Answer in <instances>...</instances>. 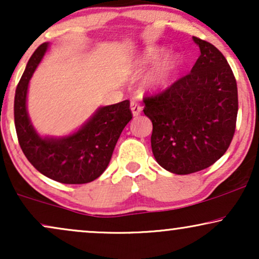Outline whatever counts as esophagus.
I'll return each instance as SVG.
<instances>
[{"instance_id":"34e87169","label":"esophagus","mask_w":259,"mask_h":259,"mask_svg":"<svg viewBox=\"0 0 259 259\" xmlns=\"http://www.w3.org/2000/svg\"><path fill=\"white\" fill-rule=\"evenodd\" d=\"M130 109H132V112L135 117L140 116L141 112H142V106H141L137 101H132V103H130Z\"/></svg>"}]
</instances>
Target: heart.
<instances>
[{"label":"heart","mask_w":259,"mask_h":259,"mask_svg":"<svg viewBox=\"0 0 259 259\" xmlns=\"http://www.w3.org/2000/svg\"><path fill=\"white\" fill-rule=\"evenodd\" d=\"M163 49L159 47H154L147 49L146 54L141 58L139 62L140 67L152 64L154 62L159 61L163 55ZM179 65V58L177 56H171L167 60L163 61L162 64H160L156 69H154L148 75V77L145 81V88L148 91H160L165 88L171 81V77Z\"/></svg>","instance_id":"heart-1"}]
</instances>
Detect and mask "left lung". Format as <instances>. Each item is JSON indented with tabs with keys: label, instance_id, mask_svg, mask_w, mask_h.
Returning <instances> with one entry per match:
<instances>
[{
	"label": "left lung",
	"instance_id": "1",
	"mask_svg": "<svg viewBox=\"0 0 259 259\" xmlns=\"http://www.w3.org/2000/svg\"><path fill=\"white\" fill-rule=\"evenodd\" d=\"M201 55L191 73L143 98L153 123L154 158L176 175L209 167L226 153L235 132L237 81L224 55L210 42L192 37Z\"/></svg>",
	"mask_w": 259,
	"mask_h": 259
}]
</instances>
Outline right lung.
Returning <instances> with one entry per match:
<instances>
[{"mask_svg": "<svg viewBox=\"0 0 259 259\" xmlns=\"http://www.w3.org/2000/svg\"><path fill=\"white\" fill-rule=\"evenodd\" d=\"M48 48L49 42L37 48L16 87L14 122L19 145L41 175L63 184H86L100 177L109 165L120 134L133 118L130 101L100 107L69 136H39L29 120L26 98L29 80Z\"/></svg>", "mask_w": 259, "mask_h": 259, "instance_id": "right-lung-1", "label": "right lung"}]
</instances>
